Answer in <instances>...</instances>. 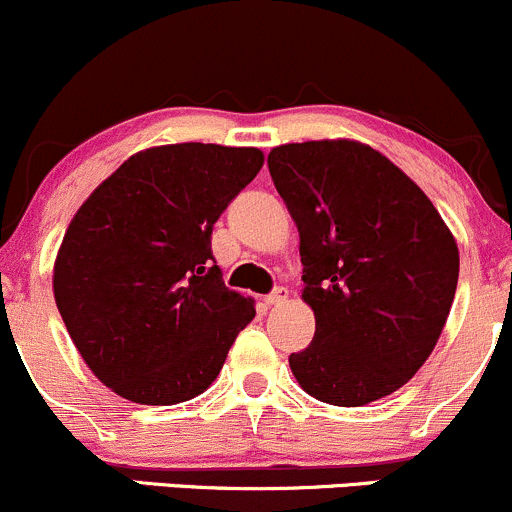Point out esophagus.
Segmentation results:
<instances>
[{
  "label": "esophagus",
  "mask_w": 512,
  "mask_h": 512,
  "mask_svg": "<svg viewBox=\"0 0 512 512\" xmlns=\"http://www.w3.org/2000/svg\"><path fill=\"white\" fill-rule=\"evenodd\" d=\"M263 300H266V305H283L288 300V291L286 288H276V291L268 293Z\"/></svg>",
  "instance_id": "obj_1"
}]
</instances>
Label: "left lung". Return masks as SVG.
<instances>
[{
    "instance_id": "1",
    "label": "left lung",
    "mask_w": 512,
    "mask_h": 512,
    "mask_svg": "<svg viewBox=\"0 0 512 512\" xmlns=\"http://www.w3.org/2000/svg\"><path fill=\"white\" fill-rule=\"evenodd\" d=\"M273 184L300 234L315 337L288 357L310 397L362 407L397 392L436 347L456 295L458 246L394 162L355 140L273 147Z\"/></svg>"
}]
</instances>
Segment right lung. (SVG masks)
<instances>
[{
  "mask_svg": "<svg viewBox=\"0 0 512 512\" xmlns=\"http://www.w3.org/2000/svg\"><path fill=\"white\" fill-rule=\"evenodd\" d=\"M261 167L256 147H147L68 224L54 263L56 305L86 365L123 399H194L254 320V300L221 281L212 229Z\"/></svg>",
  "mask_w": 512,
  "mask_h": 512,
  "instance_id": "obj_1",
  "label": "right lung"
}]
</instances>
